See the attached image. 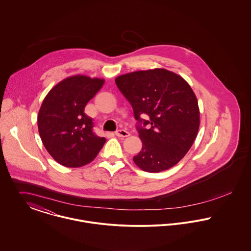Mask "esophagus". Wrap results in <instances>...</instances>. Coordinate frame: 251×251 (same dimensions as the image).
<instances>
[{"label": "esophagus", "instance_id": "1", "mask_svg": "<svg viewBox=\"0 0 251 251\" xmlns=\"http://www.w3.org/2000/svg\"><path fill=\"white\" fill-rule=\"evenodd\" d=\"M115 135L119 138H127L130 136V133L127 132L126 130H118L115 132Z\"/></svg>", "mask_w": 251, "mask_h": 251}]
</instances>
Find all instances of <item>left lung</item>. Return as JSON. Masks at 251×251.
<instances>
[{
    "mask_svg": "<svg viewBox=\"0 0 251 251\" xmlns=\"http://www.w3.org/2000/svg\"><path fill=\"white\" fill-rule=\"evenodd\" d=\"M115 84L132 105L142 148L133 161L147 172L157 173L177 165L192 147L198 133L200 112L191 85L165 68L120 75ZM147 114L149 121L140 115Z\"/></svg>",
    "mask_w": 251,
    "mask_h": 251,
    "instance_id": "8db88e82",
    "label": "left lung"
}]
</instances>
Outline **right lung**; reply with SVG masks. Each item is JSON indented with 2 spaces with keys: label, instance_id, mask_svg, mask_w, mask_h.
I'll use <instances>...</instances> for the list:
<instances>
[{
  "label": "right lung",
  "instance_id": "obj_1",
  "mask_svg": "<svg viewBox=\"0 0 251 251\" xmlns=\"http://www.w3.org/2000/svg\"><path fill=\"white\" fill-rule=\"evenodd\" d=\"M104 83L101 78L70 76L44 98L37 115L38 133L48 153L61 166L84 167L104 146L106 139L92 133V119L84 112Z\"/></svg>",
  "mask_w": 251,
  "mask_h": 251
}]
</instances>
